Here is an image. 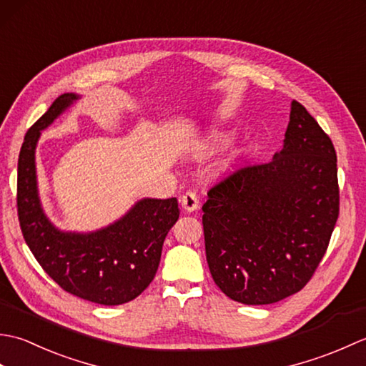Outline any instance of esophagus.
Returning <instances> with one entry per match:
<instances>
[{
  "mask_svg": "<svg viewBox=\"0 0 366 366\" xmlns=\"http://www.w3.org/2000/svg\"><path fill=\"white\" fill-rule=\"evenodd\" d=\"M181 204L187 212H193L197 211L199 207V199L195 192H185L182 198H181Z\"/></svg>",
  "mask_w": 366,
  "mask_h": 366,
  "instance_id": "obj_1",
  "label": "esophagus"
}]
</instances>
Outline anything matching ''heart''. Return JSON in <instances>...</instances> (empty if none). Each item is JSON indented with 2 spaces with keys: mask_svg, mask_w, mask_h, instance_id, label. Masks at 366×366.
Listing matches in <instances>:
<instances>
[{
  "mask_svg": "<svg viewBox=\"0 0 366 366\" xmlns=\"http://www.w3.org/2000/svg\"><path fill=\"white\" fill-rule=\"evenodd\" d=\"M223 143V137L219 134H214L212 137H209L207 142L203 144V147H217Z\"/></svg>",
  "mask_w": 366,
  "mask_h": 366,
  "instance_id": "b5f03b06",
  "label": "heart"
}]
</instances>
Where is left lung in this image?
<instances>
[{
  "label": "left lung",
  "instance_id": "8db88e82",
  "mask_svg": "<svg viewBox=\"0 0 366 366\" xmlns=\"http://www.w3.org/2000/svg\"><path fill=\"white\" fill-rule=\"evenodd\" d=\"M206 258L215 285L245 305L299 292L320 266L340 212L337 152L292 100L282 151L207 192Z\"/></svg>",
  "mask_w": 366,
  "mask_h": 366
}]
</instances>
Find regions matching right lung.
<instances>
[{
	"label": "right lung",
	"mask_w": 366,
	"mask_h": 366,
	"mask_svg": "<svg viewBox=\"0 0 366 366\" xmlns=\"http://www.w3.org/2000/svg\"><path fill=\"white\" fill-rule=\"evenodd\" d=\"M79 99L74 92L59 96L26 132L19 155V222L34 258L64 291L100 305H121L154 280L163 240L179 219L177 199L143 198L119 220L92 232L61 231L46 219L37 190L36 146L41 132Z\"/></svg>",
	"instance_id": "obj_1"
}]
</instances>
